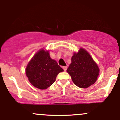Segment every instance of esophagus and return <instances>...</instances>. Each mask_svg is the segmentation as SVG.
Here are the masks:
<instances>
[{"mask_svg": "<svg viewBox=\"0 0 120 120\" xmlns=\"http://www.w3.org/2000/svg\"><path fill=\"white\" fill-rule=\"evenodd\" d=\"M63 69H64V71L65 72V71H66L67 69V66L63 67Z\"/></svg>", "mask_w": 120, "mask_h": 120, "instance_id": "1", "label": "esophagus"}]
</instances>
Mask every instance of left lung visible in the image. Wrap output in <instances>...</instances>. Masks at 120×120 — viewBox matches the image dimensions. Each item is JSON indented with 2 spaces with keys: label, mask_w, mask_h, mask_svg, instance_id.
Segmentation results:
<instances>
[{
  "label": "left lung",
  "mask_w": 120,
  "mask_h": 120,
  "mask_svg": "<svg viewBox=\"0 0 120 120\" xmlns=\"http://www.w3.org/2000/svg\"><path fill=\"white\" fill-rule=\"evenodd\" d=\"M67 72L76 86L86 88L96 81L99 68L90 55L82 48L75 53Z\"/></svg>",
  "instance_id": "8db88e82"
}]
</instances>
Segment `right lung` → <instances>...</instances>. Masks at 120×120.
<instances>
[{"label":"right lung","instance_id":"obj_1","mask_svg":"<svg viewBox=\"0 0 120 120\" xmlns=\"http://www.w3.org/2000/svg\"><path fill=\"white\" fill-rule=\"evenodd\" d=\"M63 71L56 61L50 57L49 51L41 49L29 62L26 73L35 87L45 89L55 82L57 75Z\"/></svg>","mask_w":120,"mask_h":120}]
</instances>
